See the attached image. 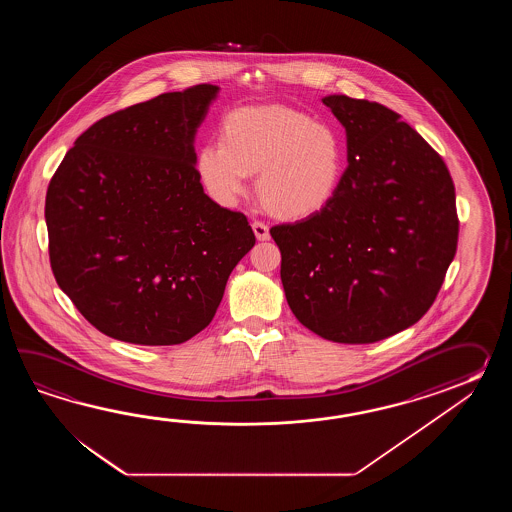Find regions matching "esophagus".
Segmentation results:
<instances>
[{
    "label": "esophagus",
    "mask_w": 512,
    "mask_h": 512,
    "mask_svg": "<svg viewBox=\"0 0 512 512\" xmlns=\"http://www.w3.org/2000/svg\"><path fill=\"white\" fill-rule=\"evenodd\" d=\"M252 230H254V236H256V240L258 241H267L271 238L269 227H267L265 223H261V221H254V223H252Z\"/></svg>",
    "instance_id": "obj_1"
}]
</instances>
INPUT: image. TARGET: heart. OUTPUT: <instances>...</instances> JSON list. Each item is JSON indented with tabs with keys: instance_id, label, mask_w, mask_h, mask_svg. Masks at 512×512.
I'll return each mask as SVG.
<instances>
[{
	"instance_id": "1",
	"label": "heart",
	"mask_w": 512,
	"mask_h": 512,
	"mask_svg": "<svg viewBox=\"0 0 512 512\" xmlns=\"http://www.w3.org/2000/svg\"><path fill=\"white\" fill-rule=\"evenodd\" d=\"M256 171V192L271 214L313 216L337 194L344 175L342 142L337 131L298 109H234L221 124V142L197 150V177L216 203L232 207Z\"/></svg>"
}]
</instances>
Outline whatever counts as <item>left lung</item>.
I'll return each mask as SVG.
<instances>
[{
    "instance_id": "obj_1",
    "label": "left lung",
    "mask_w": 512,
    "mask_h": 512,
    "mask_svg": "<svg viewBox=\"0 0 512 512\" xmlns=\"http://www.w3.org/2000/svg\"><path fill=\"white\" fill-rule=\"evenodd\" d=\"M348 168L326 208L272 227L300 324L340 344L392 337L425 315L456 256V190L434 148L379 102L322 98Z\"/></svg>"
}]
</instances>
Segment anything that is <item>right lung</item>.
Wrapping results in <instances>:
<instances>
[{
    "label": "right lung",
    "instance_id": "add662e5",
    "mask_svg": "<svg viewBox=\"0 0 512 512\" xmlns=\"http://www.w3.org/2000/svg\"><path fill=\"white\" fill-rule=\"evenodd\" d=\"M219 87L163 93L95 122L45 197L56 283L89 324L141 346L203 331L230 272L256 243L196 172L197 128Z\"/></svg>",
    "mask_w": 512,
    "mask_h": 512
}]
</instances>
